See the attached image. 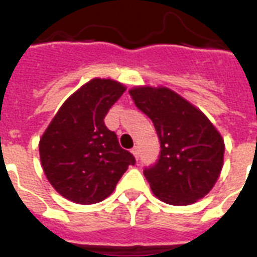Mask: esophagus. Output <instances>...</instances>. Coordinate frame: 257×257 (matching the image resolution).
Wrapping results in <instances>:
<instances>
[{"mask_svg":"<svg viewBox=\"0 0 257 257\" xmlns=\"http://www.w3.org/2000/svg\"><path fill=\"white\" fill-rule=\"evenodd\" d=\"M132 153L135 155V157H136V159H139V148H137V147H135V148L132 149Z\"/></svg>","mask_w":257,"mask_h":257,"instance_id":"obj_1","label":"esophagus"}]
</instances>
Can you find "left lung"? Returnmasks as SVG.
<instances>
[{"mask_svg":"<svg viewBox=\"0 0 257 257\" xmlns=\"http://www.w3.org/2000/svg\"><path fill=\"white\" fill-rule=\"evenodd\" d=\"M133 102L152 120L160 155L144 169L156 197L189 205L211 191L223 168L224 141L207 116L171 89L137 86Z\"/></svg>","mask_w":257,"mask_h":257,"instance_id":"left-lung-1","label":"left lung"}]
</instances>
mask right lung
Returning <instances> with one entry per match:
<instances>
[{
  "label": "right lung",
  "instance_id": "right-lung-1",
  "mask_svg": "<svg viewBox=\"0 0 257 257\" xmlns=\"http://www.w3.org/2000/svg\"><path fill=\"white\" fill-rule=\"evenodd\" d=\"M125 86L94 78L62 104L40 140V159L53 188L77 204L106 199L128 169L136 164L120 147L104 118Z\"/></svg>",
  "mask_w": 257,
  "mask_h": 257
}]
</instances>
